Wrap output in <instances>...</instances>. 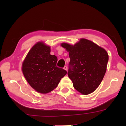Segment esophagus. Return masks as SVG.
I'll list each match as a JSON object with an SVG mask.
<instances>
[{"label":"esophagus","instance_id":"obj_1","mask_svg":"<svg viewBox=\"0 0 126 126\" xmlns=\"http://www.w3.org/2000/svg\"><path fill=\"white\" fill-rule=\"evenodd\" d=\"M64 69H65V71H67V69H68V67H67V66H64Z\"/></svg>","mask_w":126,"mask_h":126}]
</instances>
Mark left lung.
Masks as SVG:
<instances>
[{"mask_svg": "<svg viewBox=\"0 0 126 126\" xmlns=\"http://www.w3.org/2000/svg\"><path fill=\"white\" fill-rule=\"evenodd\" d=\"M69 52L68 76L76 90L83 94L92 93L101 84L108 61L107 52L93 42L81 39L74 46L61 44Z\"/></svg>", "mask_w": 126, "mask_h": 126, "instance_id": "8db88e82", "label": "left lung"}]
</instances>
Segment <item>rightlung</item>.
<instances>
[{
  "mask_svg": "<svg viewBox=\"0 0 126 126\" xmlns=\"http://www.w3.org/2000/svg\"><path fill=\"white\" fill-rule=\"evenodd\" d=\"M49 46L39 42L28 53L22 64L25 79L38 92L47 93L58 86L67 71L57 67L58 61L54 55H50Z\"/></svg>",
  "mask_w": 126,
  "mask_h": 126,
  "instance_id": "1",
  "label": "right lung"
}]
</instances>
